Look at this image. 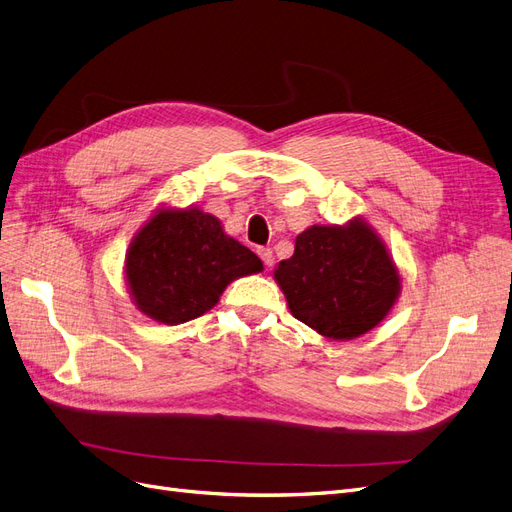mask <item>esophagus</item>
Listing matches in <instances>:
<instances>
[{"label":"esophagus","mask_w":512,"mask_h":512,"mask_svg":"<svg viewBox=\"0 0 512 512\" xmlns=\"http://www.w3.org/2000/svg\"><path fill=\"white\" fill-rule=\"evenodd\" d=\"M257 255L261 257L263 266H266V268H272V266H274V253H272V249H266V246H259Z\"/></svg>","instance_id":"34e87169"}]
</instances>
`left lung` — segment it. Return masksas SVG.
<instances>
[{
	"mask_svg": "<svg viewBox=\"0 0 512 512\" xmlns=\"http://www.w3.org/2000/svg\"><path fill=\"white\" fill-rule=\"evenodd\" d=\"M291 314L337 342L361 337L388 316L401 276L373 227L354 217L346 225H312L295 238L293 257L274 270Z\"/></svg>",
	"mask_w": 512,
	"mask_h": 512,
	"instance_id": "obj_1",
	"label": "left lung"
}]
</instances>
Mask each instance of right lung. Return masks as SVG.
I'll return each instance as SVG.
<instances>
[{"label": "right lung", "mask_w": 512, "mask_h": 512, "mask_svg": "<svg viewBox=\"0 0 512 512\" xmlns=\"http://www.w3.org/2000/svg\"><path fill=\"white\" fill-rule=\"evenodd\" d=\"M261 270L215 215L192 206L156 211L132 238L124 268L135 306L170 327L202 316L232 280Z\"/></svg>", "instance_id": "1"}]
</instances>
